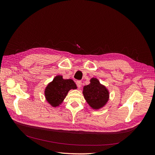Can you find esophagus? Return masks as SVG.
Returning <instances> with one entry per match:
<instances>
[{"label":"esophagus","mask_w":155,"mask_h":155,"mask_svg":"<svg viewBox=\"0 0 155 155\" xmlns=\"http://www.w3.org/2000/svg\"><path fill=\"white\" fill-rule=\"evenodd\" d=\"M76 84H77V87H78V88H80L81 87H82V82H81L80 80L77 81V82H76Z\"/></svg>","instance_id":"34e87169"}]
</instances>
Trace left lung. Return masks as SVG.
<instances>
[{
  "label": "left lung",
  "instance_id": "1",
  "mask_svg": "<svg viewBox=\"0 0 155 155\" xmlns=\"http://www.w3.org/2000/svg\"><path fill=\"white\" fill-rule=\"evenodd\" d=\"M90 81V84L84 87V98L93 109H99L109 101V92L107 88L99 82L98 79L92 78Z\"/></svg>",
  "mask_w": 155,
  "mask_h": 155
}]
</instances>
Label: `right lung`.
Returning a JSON list of instances; mask_svg holds the SVG:
<instances>
[{
  "mask_svg": "<svg viewBox=\"0 0 155 155\" xmlns=\"http://www.w3.org/2000/svg\"><path fill=\"white\" fill-rule=\"evenodd\" d=\"M71 79H63L61 75L56 76L45 88L46 100L52 107H58L63 102L71 89H77Z\"/></svg>",
  "mask_w": 155,
  "mask_h": 155,
  "instance_id": "right-lung-1",
  "label": "right lung"
}]
</instances>
